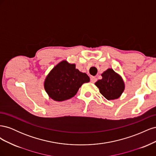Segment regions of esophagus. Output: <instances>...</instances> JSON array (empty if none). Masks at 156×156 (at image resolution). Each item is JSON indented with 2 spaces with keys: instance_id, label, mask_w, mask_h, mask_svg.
Here are the masks:
<instances>
[{
  "instance_id": "obj_1",
  "label": "esophagus",
  "mask_w": 156,
  "mask_h": 156,
  "mask_svg": "<svg viewBox=\"0 0 156 156\" xmlns=\"http://www.w3.org/2000/svg\"><path fill=\"white\" fill-rule=\"evenodd\" d=\"M96 81H97V78H96V77H91V78H90V81H91L92 83H94L96 82Z\"/></svg>"
}]
</instances>
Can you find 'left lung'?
<instances>
[{
	"instance_id": "1",
	"label": "left lung",
	"mask_w": 156,
	"mask_h": 156,
	"mask_svg": "<svg viewBox=\"0 0 156 156\" xmlns=\"http://www.w3.org/2000/svg\"><path fill=\"white\" fill-rule=\"evenodd\" d=\"M102 79L95 83L100 92L108 100L119 98L125 88V84L120 75L111 68L101 74Z\"/></svg>"
}]
</instances>
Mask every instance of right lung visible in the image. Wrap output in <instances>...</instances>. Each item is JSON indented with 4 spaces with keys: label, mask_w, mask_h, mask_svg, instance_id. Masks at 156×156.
Here are the masks:
<instances>
[{
    "label": "right lung",
    "mask_w": 156,
    "mask_h": 156,
    "mask_svg": "<svg viewBox=\"0 0 156 156\" xmlns=\"http://www.w3.org/2000/svg\"><path fill=\"white\" fill-rule=\"evenodd\" d=\"M89 81L88 75L75 68V64H69L66 60H63L48 75L44 88L51 99L62 101L73 97L82 84Z\"/></svg>",
    "instance_id": "right-lung-1"
}]
</instances>
